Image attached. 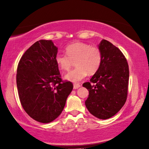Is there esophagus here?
Listing matches in <instances>:
<instances>
[{"label": "esophagus", "instance_id": "34e87169", "mask_svg": "<svg viewBox=\"0 0 149 149\" xmlns=\"http://www.w3.org/2000/svg\"><path fill=\"white\" fill-rule=\"evenodd\" d=\"M80 87H81V85L79 84V83H74V89H78Z\"/></svg>", "mask_w": 149, "mask_h": 149}]
</instances>
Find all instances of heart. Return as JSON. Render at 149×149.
<instances>
[{"label": "heart", "mask_w": 149, "mask_h": 149, "mask_svg": "<svg viewBox=\"0 0 149 149\" xmlns=\"http://www.w3.org/2000/svg\"><path fill=\"white\" fill-rule=\"evenodd\" d=\"M66 54H58L56 62L62 70L68 71L75 62L77 67L65 75L72 82H79L87 75H93L100 68L102 54L98 47L83 42H75L65 49Z\"/></svg>", "instance_id": "obj_1"}]
</instances>
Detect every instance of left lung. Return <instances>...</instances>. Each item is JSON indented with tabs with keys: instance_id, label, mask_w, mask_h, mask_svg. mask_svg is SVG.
I'll return each mask as SVG.
<instances>
[{
	"instance_id": "8db88e82",
	"label": "left lung",
	"mask_w": 149,
	"mask_h": 149,
	"mask_svg": "<svg viewBox=\"0 0 149 149\" xmlns=\"http://www.w3.org/2000/svg\"><path fill=\"white\" fill-rule=\"evenodd\" d=\"M102 60L100 68L83 86L89 90L85 106L91 115L109 119L125 104L127 97L129 66L123 53L107 40L99 45Z\"/></svg>"
}]
</instances>
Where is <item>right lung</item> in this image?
I'll list each match as a JSON object with an SVG mask.
<instances>
[{
    "instance_id": "1",
    "label": "right lung",
    "mask_w": 149,
    "mask_h": 149,
    "mask_svg": "<svg viewBox=\"0 0 149 149\" xmlns=\"http://www.w3.org/2000/svg\"><path fill=\"white\" fill-rule=\"evenodd\" d=\"M57 53L52 40H40L26 51L17 65L20 102L26 113L40 123H50L58 117L73 89L72 82L61 78Z\"/></svg>"
}]
</instances>
